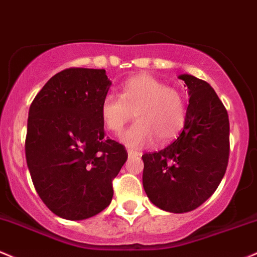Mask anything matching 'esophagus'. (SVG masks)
Returning <instances> with one entry per match:
<instances>
[{
	"label": "esophagus",
	"mask_w": 257,
	"mask_h": 257,
	"mask_svg": "<svg viewBox=\"0 0 257 257\" xmlns=\"http://www.w3.org/2000/svg\"><path fill=\"white\" fill-rule=\"evenodd\" d=\"M127 154H128V157H135V155H138V153L135 152V151H131V149H128Z\"/></svg>",
	"instance_id": "1"
}]
</instances>
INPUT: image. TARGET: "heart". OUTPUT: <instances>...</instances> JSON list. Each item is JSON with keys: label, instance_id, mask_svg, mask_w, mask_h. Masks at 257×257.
Instances as JSON below:
<instances>
[{"label": "heart", "instance_id": "1", "mask_svg": "<svg viewBox=\"0 0 257 257\" xmlns=\"http://www.w3.org/2000/svg\"><path fill=\"white\" fill-rule=\"evenodd\" d=\"M132 113L137 122L120 136L128 148H141L154 138L158 143L169 142L186 121V105L180 92L148 74L126 80L120 88V98L108 94L100 103L103 123L113 132H120L132 119Z\"/></svg>", "mask_w": 257, "mask_h": 257}]
</instances>
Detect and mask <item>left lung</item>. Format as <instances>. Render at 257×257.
<instances>
[{
    "label": "left lung",
    "instance_id": "8db88e82",
    "mask_svg": "<svg viewBox=\"0 0 257 257\" xmlns=\"http://www.w3.org/2000/svg\"><path fill=\"white\" fill-rule=\"evenodd\" d=\"M188 88L189 104L180 136L163 151L142 155L143 188L161 210L183 214L214 194L229 157L226 108L206 81L178 75Z\"/></svg>",
    "mask_w": 257,
    "mask_h": 257
}]
</instances>
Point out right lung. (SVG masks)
<instances>
[{
    "label": "right lung",
    "instance_id": "right-lung-1",
    "mask_svg": "<svg viewBox=\"0 0 257 257\" xmlns=\"http://www.w3.org/2000/svg\"><path fill=\"white\" fill-rule=\"evenodd\" d=\"M110 86L104 69H66L48 80L29 109L31 180L46 206L65 220L103 211L127 160L125 147L104 136L100 103Z\"/></svg>",
    "mask_w": 257,
    "mask_h": 257
}]
</instances>
